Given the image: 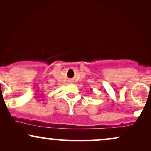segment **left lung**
I'll return each mask as SVG.
<instances>
[{"label":"left lung","instance_id":"obj_1","mask_svg":"<svg viewBox=\"0 0 151 151\" xmlns=\"http://www.w3.org/2000/svg\"><path fill=\"white\" fill-rule=\"evenodd\" d=\"M91 90H92V89H91Z\"/></svg>","mask_w":151,"mask_h":151}]
</instances>
